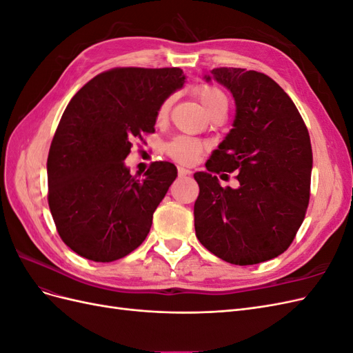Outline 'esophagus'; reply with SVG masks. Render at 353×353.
<instances>
[{"label": "esophagus", "mask_w": 353, "mask_h": 353, "mask_svg": "<svg viewBox=\"0 0 353 353\" xmlns=\"http://www.w3.org/2000/svg\"><path fill=\"white\" fill-rule=\"evenodd\" d=\"M191 174L190 169H185V168H178V175L179 176H187Z\"/></svg>", "instance_id": "esophagus-1"}]
</instances>
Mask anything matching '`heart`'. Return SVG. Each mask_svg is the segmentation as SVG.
I'll use <instances>...</instances> for the list:
<instances>
[{"label":"heart","instance_id":"b5f03b06","mask_svg":"<svg viewBox=\"0 0 353 353\" xmlns=\"http://www.w3.org/2000/svg\"><path fill=\"white\" fill-rule=\"evenodd\" d=\"M197 97L203 105V109H205V112H208L212 108H215V105H218L221 103H227L225 95H223L218 88L210 87V85L200 87L197 90ZM168 112H169V101H165L162 104V108L159 109V114H157L159 119H163V117H166ZM201 150H203V144L197 140H193V138H188V137H178L166 145L168 154L174 160H176V162L184 163V165L193 163L197 159V156L201 153Z\"/></svg>","mask_w":353,"mask_h":353}]
</instances>
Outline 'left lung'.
Returning a JSON list of instances; mask_svg holds the SVG:
<instances>
[{
	"mask_svg": "<svg viewBox=\"0 0 353 353\" xmlns=\"http://www.w3.org/2000/svg\"><path fill=\"white\" fill-rule=\"evenodd\" d=\"M203 79L232 94L236 116L206 162L208 172L194 174L196 236L234 265L274 259L292 244L309 203L312 147L306 125L292 99L263 73L219 68ZM234 170L238 187L223 189L214 174Z\"/></svg>",
	"mask_w": 353,
	"mask_h": 353,
	"instance_id": "8db88e82",
	"label": "left lung"
}]
</instances>
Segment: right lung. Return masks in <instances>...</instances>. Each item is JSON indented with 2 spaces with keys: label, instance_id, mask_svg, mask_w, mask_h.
I'll return each mask as SVG.
<instances>
[{
  "label": "right lung",
  "instance_id": "obj_1",
  "mask_svg": "<svg viewBox=\"0 0 353 353\" xmlns=\"http://www.w3.org/2000/svg\"><path fill=\"white\" fill-rule=\"evenodd\" d=\"M184 83L179 68H117L68 104L47 160L48 205L61 240L82 258L113 262L145 240L178 170L154 162L137 178L123 160L134 138L154 132L159 109Z\"/></svg>",
  "mask_w": 353,
  "mask_h": 353
}]
</instances>
